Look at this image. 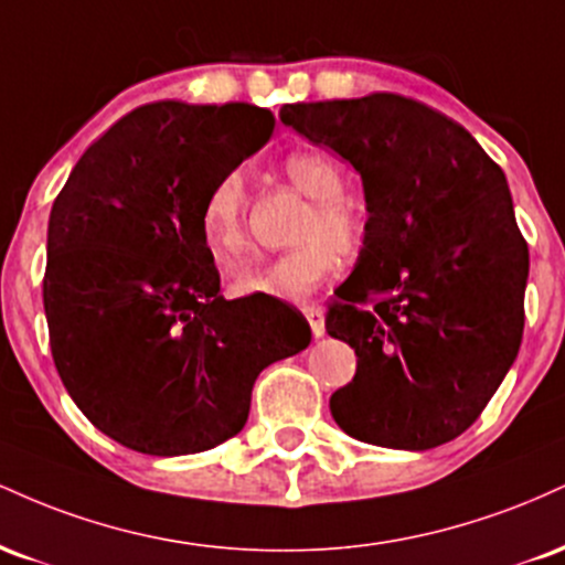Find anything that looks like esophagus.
Returning <instances> with one entry per match:
<instances>
[{
	"instance_id": "obj_1",
	"label": "esophagus",
	"mask_w": 565,
	"mask_h": 565,
	"mask_svg": "<svg viewBox=\"0 0 565 565\" xmlns=\"http://www.w3.org/2000/svg\"><path fill=\"white\" fill-rule=\"evenodd\" d=\"M302 313L310 323V332H313V337H323V332H327V321H323L321 305H305Z\"/></svg>"
}]
</instances>
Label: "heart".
I'll list each match as a JSON object with an SVG mask.
<instances>
[{
  "instance_id": "obj_1",
  "label": "heart",
  "mask_w": 565,
  "mask_h": 565,
  "mask_svg": "<svg viewBox=\"0 0 565 565\" xmlns=\"http://www.w3.org/2000/svg\"><path fill=\"white\" fill-rule=\"evenodd\" d=\"M284 172L295 188L313 199V210L295 236L300 246L268 263H246L236 270L231 291L244 300L302 302L340 268V255L353 257L364 246V220L342 199L348 183L334 159L319 151H295L284 159ZM246 210V172L233 167L210 185L199 217L201 238L220 265H233L249 252Z\"/></svg>"
}]
</instances>
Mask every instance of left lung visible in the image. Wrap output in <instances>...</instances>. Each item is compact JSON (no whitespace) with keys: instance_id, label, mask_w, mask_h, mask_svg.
<instances>
[{"instance_id":"obj_1","label":"left lung","mask_w":565,"mask_h":565,"mask_svg":"<svg viewBox=\"0 0 565 565\" xmlns=\"http://www.w3.org/2000/svg\"><path fill=\"white\" fill-rule=\"evenodd\" d=\"M278 116L364 183V246L327 313V332L359 355L329 398L334 423L408 451L462 436L523 337L529 246L504 172L462 125L404 95L289 103Z\"/></svg>"}]
</instances>
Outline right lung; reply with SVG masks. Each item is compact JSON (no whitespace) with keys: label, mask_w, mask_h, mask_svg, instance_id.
Wrapping results in <instances>:
<instances>
[{"label":"right lung","mask_w":565,"mask_h":565,"mask_svg":"<svg viewBox=\"0 0 565 565\" xmlns=\"http://www.w3.org/2000/svg\"><path fill=\"white\" fill-rule=\"evenodd\" d=\"M274 127L249 103H148L97 138L57 193L50 348L84 417L127 449L180 457L233 438L257 374L308 348L297 310L220 295L199 225L210 185Z\"/></svg>","instance_id":"right-lung-1"}]
</instances>
